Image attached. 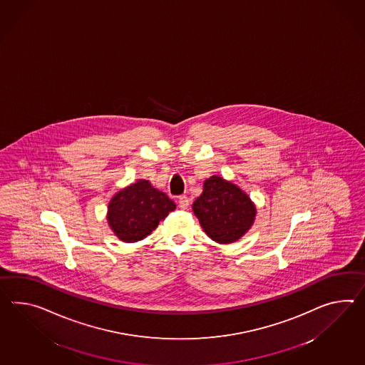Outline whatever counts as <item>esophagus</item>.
I'll return each mask as SVG.
<instances>
[{
  "instance_id": "obj_1",
  "label": "esophagus",
  "mask_w": 365,
  "mask_h": 365,
  "mask_svg": "<svg viewBox=\"0 0 365 365\" xmlns=\"http://www.w3.org/2000/svg\"><path fill=\"white\" fill-rule=\"evenodd\" d=\"M178 203L182 210H187L190 207V199L186 195L179 196Z\"/></svg>"
}]
</instances>
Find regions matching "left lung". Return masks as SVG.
Here are the masks:
<instances>
[{
    "instance_id": "left-lung-1",
    "label": "left lung",
    "mask_w": 365,
    "mask_h": 365,
    "mask_svg": "<svg viewBox=\"0 0 365 365\" xmlns=\"http://www.w3.org/2000/svg\"><path fill=\"white\" fill-rule=\"evenodd\" d=\"M192 211L208 237L219 244L239 240L255 222L256 205L240 187L222 177L205 179Z\"/></svg>"
}]
</instances>
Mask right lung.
I'll list each match as a JSON object with an SVG mask.
<instances>
[{
  "label": "right lung",
  "instance_id": "1",
  "mask_svg": "<svg viewBox=\"0 0 365 365\" xmlns=\"http://www.w3.org/2000/svg\"><path fill=\"white\" fill-rule=\"evenodd\" d=\"M175 207L165 192L151 186L149 180L140 179L110 199L108 224L120 240L135 242L150 235Z\"/></svg>",
  "mask_w": 365,
  "mask_h": 365
}]
</instances>
